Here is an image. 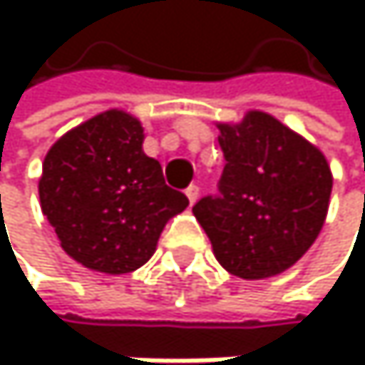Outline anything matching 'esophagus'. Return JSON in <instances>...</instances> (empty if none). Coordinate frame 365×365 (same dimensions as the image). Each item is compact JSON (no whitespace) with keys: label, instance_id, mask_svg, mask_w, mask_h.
Listing matches in <instances>:
<instances>
[{"label":"esophagus","instance_id":"34e87169","mask_svg":"<svg viewBox=\"0 0 365 365\" xmlns=\"http://www.w3.org/2000/svg\"><path fill=\"white\" fill-rule=\"evenodd\" d=\"M186 197H188L190 201H197V199H199V186L190 184V186L186 188Z\"/></svg>","mask_w":365,"mask_h":365}]
</instances>
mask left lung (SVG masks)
<instances>
[{
	"instance_id": "obj_1",
	"label": "left lung",
	"mask_w": 365,
	"mask_h": 365,
	"mask_svg": "<svg viewBox=\"0 0 365 365\" xmlns=\"http://www.w3.org/2000/svg\"><path fill=\"white\" fill-rule=\"evenodd\" d=\"M138 118L111 109L65 133L46 155L41 210L61 247L103 274H131L153 256L188 197L144 148ZM190 181V179H188Z\"/></svg>"
}]
</instances>
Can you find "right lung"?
Masks as SVG:
<instances>
[{
	"label": "right lung",
	"instance_id": "obj_1",
	"mask_svg": "<svg viewBox=\"0 0 365 365\" xmlns=\"http://www.w3.org/2000/svg\"><path fill=\"white\" fill-rule=\"evenodd\" d=\"M225 166L192 207L217 260L243 280L282 274L313 245L333 188L324 155L264 113L221 127Z\"/></svg>",
	"mask_w": 365,
	"mask_h": 365
}]
</instances>
